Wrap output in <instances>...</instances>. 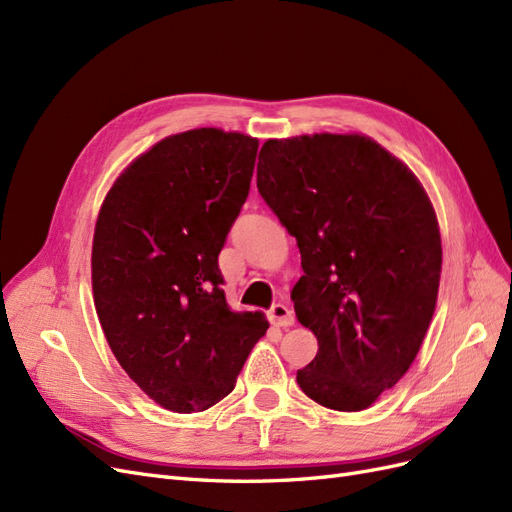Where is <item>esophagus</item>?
I'll use <instances>...</instances> for the list:
<instances>
[{"label": "esophagus", "mask_w": 512, "mask_h": 512, "mask_svg": "<svg viewBox=\"0 0 512 512\" xmlns=\"http://www.w3.org/2000/svg\"><path fill=\"white\" fill-rule=\"evenodd\" d=\"M269 320H271V324H275V327H292L294 324V314H292V309L288 307V305H284V303H275L271 309H269Z\"/></svg>", "instance_id": "1"}]
</instances>
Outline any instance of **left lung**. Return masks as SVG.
I'll return each instance as SVG.
<instances>
[{"label": "left lung", "instance_id": "obj_1", "mask_svg": "<svg viewBox=\"0 0 512 512\" xmlns=\"http://www.w3.org/2000/svg\"><path fill=\"white\" fill-rule=\"evenodd\" d=\"M260 196L297 239L294 314L318 339L297 371L320 406L359 412L410 369L436 309L438 220L410 168L359 134L267 141Z\"/></svg>", "mask_w": 512, "mask_h": 512}]
</instances>
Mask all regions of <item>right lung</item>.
<instances>
[{"label": "right lung", "mask_w": 512, "mask_h": 512, "mask_svg": "<svg viewBox=\"0 0 512 512\" xmlns=\"http://www.w3.org/2000/svg\"><path fill=\"white\" fill-rule=\"evenodd\" d=\"M258 141L200 128L136 158L100 209L91 284L115 359L166 410L218 404L269 322L230 312L218 256L250 194Z\"/></svg>", "instance_id": "1"}]
</instances>
